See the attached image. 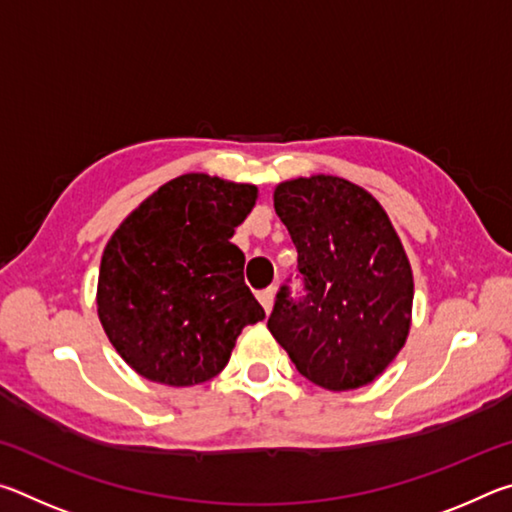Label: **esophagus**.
Listing matches in <instances>:
<instances>
[{"instance_id": "esophagus-1", "label": "esophagus", "mask_w": 512, "mask_h": 512, "mask_svg": "<svg viewBox=\"0 0 512 512\" xmlns=\"http://www.w3.org/2000/svg\"><path fill=\"white\" fill-rule=\"evenodd\" d=\"M273 298H275V289H273V287H268V289H264V291H259V293H257V300L262 302V307H264L266 314H271V309H273Z\"/></svg>"}]
</instances>
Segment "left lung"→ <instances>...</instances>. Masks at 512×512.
Masks as SVG:
<instances>
[{
  "instance_id": "obj_1",
  "label": "left lung",
  "mask_w": 512,
  "mask_h": 512,
  "mask_svg": "<svg viewBox=\"0 0 512 512\" xmlns=\"http://www.w3.org/2000/svg\"><path fill=\"white\" fill-rule=\"evenodd\" d=\"M275 212L298 250L300 298L282 284L268 329L302 377L327 391L370 384L404 348L413 273L391 219L336 176L280 183Z\"/></svg>"
}]
</instances>
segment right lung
I'll return each mask as SVG.
<instances>
[{
  "mask_svg": "<svg viewBox=\"0 0 512 512\" xmlns=\"http://www.w3.org/2000/svg\"><path fill=\"white\" fill-rule=\"evenodd\" d=\"M255 185L185 173L126 216L101 257L97 311L137 375L194 386L225 368L237 336L264 318L232 244Z\"/></svg>",
  "mask_w": 512,
  "mask_h": 512,
  "instance_id": "add662e5",
  "label": "right lung"
}]
</instances>
